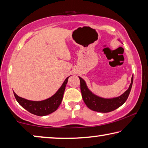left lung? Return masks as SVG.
Masks as SVG:
<instances>
[{"mask_svg": "<svg viewBox=\"0 0 148 148\" xmlns=\"http://www.w3.org/2000/svg\"><path fill=\"white\" fill-rule=\"evenodd\" d=\"M80 80V90L83 100L89 109L94 111L100 112H109L114 111L125 103L130 94L133 83V76L131 79V83L129 88L125 93L117 97L106 99L95 95L89 90L86 82L81 77H79Z\"/></svg>", "mask_w": 148, "mask_h": 148, "instance_id": "left-lung-1", "label": "left lung"}]
</instances>
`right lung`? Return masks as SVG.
<instances>
[{
	"instance_id": "add662e5",
	"label": "right lung",
	"mask_w": 148,
	"mask_h": 148,
	"mask_svg": "<svg viewBox=\"0 0 148 148\" xmlns=\"http://www.w3.org/2000/svg\"><path fill=\"white\" fill-rule=\"evenodd\" d=\"M70 76L66 78L60 88L53 96L48 99L43 101H30L25 99L16 94L14 92V95L18 103L27 111L37 116H45L55 112L59 107L62 100L63 95L65 90L66 86L68 82V79Z\"/></svg>"
}]
</instances>
